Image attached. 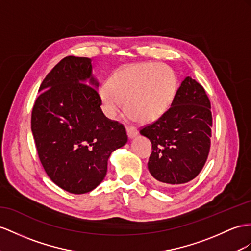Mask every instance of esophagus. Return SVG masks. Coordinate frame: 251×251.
<instances>
[{
    "instance_id": "34e87169",
    "label": "esophagus",
    "mask_w": 251,
    "mask_h": 251,
    "mask_svg": "<svg viewBox=\"0 0 251 251\" xmlns=\"http://www.w3.org/2000/svg\"><path fill=\"white\" fill-rule=\"evenodd\" d=\"M126 132H127V136H128V138H129V139L134 138L138 134V130L133 126L126 127Z\"/></svg>"
}]
</instances>
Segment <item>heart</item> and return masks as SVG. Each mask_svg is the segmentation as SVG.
I'll return each mask as SVG.
<instances>
[{
    "mask_svg": "<svg viewBox=\"0 0 251 251\" xmlns=\"http://www.w3.org/2000/svg\"><path fill=\"white\" fill-rule=\"evenodd\" d=\"M176 92V78L169 68L138 63L117 71L99 96L102 111L115 118L125 105L127 114L142 123L156 121L168 111Z\"/></svg>",
    "mask_w": 251,
    "mask_h": 251,
    "instance_id": "heart-1",
    "label": "heart"
}]
</instances>
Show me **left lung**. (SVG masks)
<instances>
[{
  "instance_id": "1",
  "label": "left lung",
  "mask_w": 251,
  "mask_h": 251,
  "mask_svg": "<svg viewBox=\"0 0 251 251\" xmlns=\"http://www.w3.org/2000/svg\"><path fill=\"white\" fill-rule=\"evenodd\" d=\"M212 113L203 87L185 77L161 118L140 129L151 142L149 171L157 183L177 188L193 180L207 161Z\"/></svg>"
}]
</instances>
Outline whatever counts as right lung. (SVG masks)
<instances>
[{
    "label": "right lung",
    "mask_w": 251,
    "mask_h": 251,
    "mask_svg": "<svg viewBox=\"0 0 251 251\" xmlns=\"http://www.w3.org/2000/svg\"><path fill=\"white\" fill-rule=\"evenodd\" d=\"M98 87L91 59L68 56L43 79L31 111V131L43 169L55 184L72 194L98 187L111 152L128 140L124 125L102 113Z\"/></svg>",
    "instance_id": "obj_1"
}]
</instances>
